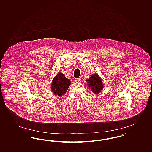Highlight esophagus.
I'll return each mask as SVG.
<instances>
[{"instance_id":"34e87169","label":"esophagus","mask_w":152,"mask_h":152,"mask_svg":"<svg viewBox=\"0 0 152 152\" xmlns=\"http://www.w3.org/2000/svg\"><path fill=\"white\" fill-rule=\"evenodd\" d=\"M76 81L77 83H81L82 82L81 80L80 79H77L76 80Z\"/></svg>"}]
</instances>
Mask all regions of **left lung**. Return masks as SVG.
Here are the masks:
<instances>
[{"mask_svg": "<svg viewBox=\"0 0 152 152\" xmlns=\"http://www.w3.org/2000/svg\"><path fill=\"white\" fill-rule=\"evenodd\" d=\"M86 81L88 83V86L91 88L92 92L94 94H99L101 90H102V81L97 74H92L90 78L88 80H86Z\"/></svg>", "mask_w": 152, "mask_h": 152, "instance_id": "obj_1", "label": "left lung"}]
</instances>
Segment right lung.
Listing matches in <instances>:
<instances>
[{"label":"right lung","instance_id":"add662e5","mask_svg":"<svg viewBox=\"0 0 152 152\" xmlns=\"http://www.w3.org/2000/svg\"><path fill=\"white\" fill-rule=\"evenodd\" d=\"M51 89L53 94L58 96L65 94L71 85V81L65 77L64 74L58 72L53 79L51 83Z\"/></svg>","mask_w":152,"mask_h":152}]
</instances>
